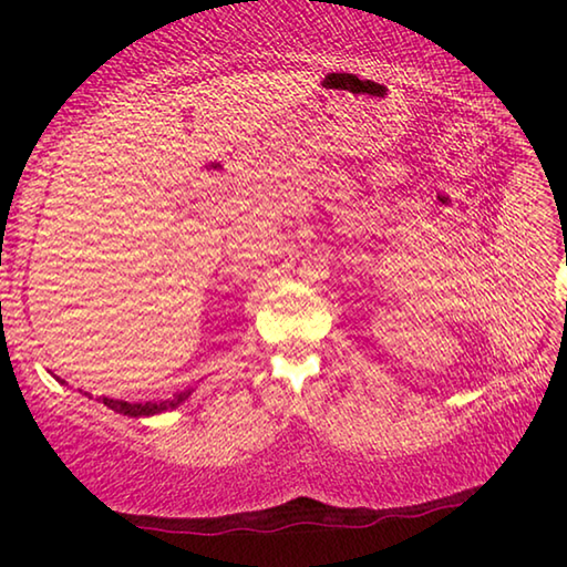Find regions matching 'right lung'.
Listing matches in <instances>:
<instances>
[{"instance_id":"add662e5","label":"right lung","mask_w":567,"mask_h":567,"mask_svg":"<svg viewBox=\"0 0 567 567\" xmlns=\"http://www.w3.org/2000/svg\"><path fill=\"white\" fill-rule=\"evenodd\" d=\"M60 380V378H56ZM64 382V380H60ZM192 390L185 392H177L172 400H159V402H124V400H112V398H102L104 405L110 410L120 412V415H127V417H150V415H159V412H167V410H175L179 402H185L189 398Z\"/></svg>"}]
</instances>
